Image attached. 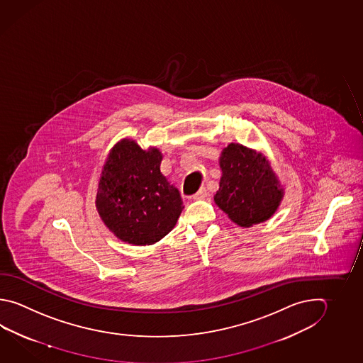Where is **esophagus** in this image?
Instances as JSON below:
<instances>
[{
  "label": "esophagus",
  "instance_id": "1",
  "mask_svg": "<svg viewBox=\"0 0 363 363\" xmlns=\"http://www.w3.org/2000/svg\"><path fill=\"white\" fill-rule=\"evenodd\" d=\"M208 196V192H206V189L203 187V189H200L195 195H192V199L194 200H203V199H206Z\"/></svg>",
  "mask_w": 363,
  "mask_h": 363
}]
</instances>
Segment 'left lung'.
Masks as SVG:
<instances>
[{
  "label": "left lung",
  "mask_w": 363,
  "mask_h": 363,
  "mask_svg": "<svg viewBox=\"0 0 363 363\" xmlns=\"http://www.w3.org/2000/svg\"><path fill=\"white\" fill-rule=\"evenodd\" d=\"M222 177L216 204L241 227H250L274 216L284 189L267 157L240 144H230L219 157Z\"/></svg>",
  "instance_id": "left-lung-1"
}]
</instances>
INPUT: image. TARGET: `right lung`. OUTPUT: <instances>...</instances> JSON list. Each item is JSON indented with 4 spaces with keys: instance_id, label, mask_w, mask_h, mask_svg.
<instances>
[{
    "instance_id": "add662e5",
    "label": "right lung",
    "mask_w": 363,
    "mask_h": 363,
    "mask_svg": "<svg viewBox=\"0 0 363 363\" xmlns=\"http://www.w3.org/2000/svg\"><path fill=\"white\" fill-rule=\"evenodd\" d=\"M163 155L124 138L104 164L96 208L105 226L132 245H151L176 226L185 208L178 189L160 172Z\"/></svg>"
}]
</instances>
